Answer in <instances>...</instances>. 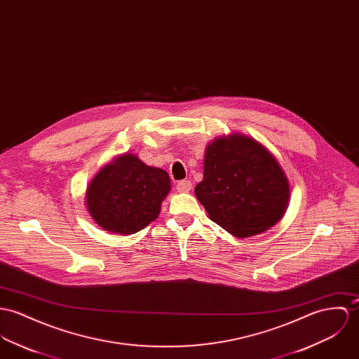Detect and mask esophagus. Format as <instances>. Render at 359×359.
<instances>
[{"mask_svg": "<svg viewBox=\"0 0 359 359\" xmlns=\"http://www.w3.org/2000/svg\"><path fill=\"white\" fill-rule=\"evenodd\" d=\"M191 189H192V182L191 181L184 180V181H180L177 184V191L178 192H189Z\"/></svg>", "mask_w": 359, "mask_h": 359, "instance_id": "obj_1", "label": "esophagus"}]
</instances>
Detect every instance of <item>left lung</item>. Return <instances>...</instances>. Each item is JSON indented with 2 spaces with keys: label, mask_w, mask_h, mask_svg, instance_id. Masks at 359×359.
I'll return each instance as SVG.
<instances>
[{
  "label": "left lung",
  "mask_w": 359,
  "mask_h": 359,
  "mask_svg": "<svg viewBox=\"0 0 359 359\" xmlns=\"http://www.w3.org/2000/svg\"><path fill=\"white\" fill-rule=\"evenodd\" d=\"M196 197L211 221L236 237H250L274 226L290 201L288 178L276 158L244 134L208 144L203 181Z\"/></svg>",
  "instance_id": "left-lung-1"
}]
</instances>
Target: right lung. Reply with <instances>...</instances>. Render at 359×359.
<instances>
[{"instance_id": "obj_1", "label": "right lung", "mask_w": 359, "mask_h": 359, "mask_svg": "<svg viewBox=\"0 0 359 359\" xmlns=\"http://www.w3.org/2000/svg\"><path fill=\"white\" fill-rule=\"evenodd\" d=\"M170 188L164 170L126 154L98 171L88 187L86 207L100 228L133 234L158 218Z\"/></svg>"}]
</instances>
